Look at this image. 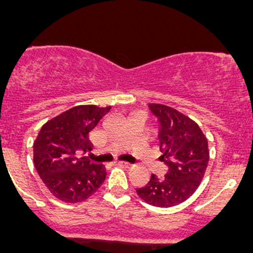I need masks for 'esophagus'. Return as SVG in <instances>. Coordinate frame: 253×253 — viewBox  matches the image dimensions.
<instances>
[{"instance_id": "obj_1", "label": "esophagus", "mask_w": 253, "mask_h": 253, "mask_svg": "<svg viewBox=\"0 0 253 253\" xmlns=\"http://www.w3.org/2000/svg\"><path fill=\"white\" fill-rule=\"evenodd\" d=\"M114 165H119V166H123L126 167V169H130V167H131V165L126 161H114Z\"/></svg>"}]
</instances>
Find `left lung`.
Wrapping results in <instances>:
<instances>
[{
  "label": "left lung",
  "mask_w": 253,
  "mask_h": 253,
  "mask_svg": "<svg viewBox=\"0 0 253 253\" xmlns=\"http://www.w3.org/2000/svg\"><path fill=\"white\" fill-rule=\"evenodd\" d=\"M149 108L160 126V160L169 169L165 178L151 174L136 193L151 206L169 208L188 199L198 188L208 166V140L196 122L176 109L157 103H150Z\"/></svg>",
  "instance_id": "left-lung-1"
}]
</instances>
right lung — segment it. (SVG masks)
I'll return each instance as SVG.
<instances>
[{
    "label": "right lung",
    "mask_w": 253,
    "mask_h": 253,
    "mask_svg": "<svg viewBox=\"0 0 253 253\" xmlns=\"http://www.w3.org/2000/svg\"><path fill=\"white\" fill-rule=\"evenodd\" d=\"M111 107L77 106L42 126L33 145L34 166L42 183L60 201L77 203L91 197L106 179L104 166L86 156L88 132Z\"/></svg>",
    "instance_id": "right-lung-1"
}]
</instances>
